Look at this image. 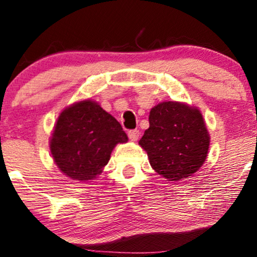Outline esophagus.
Instances as JSON below:
<instances>
[{
  "label": "esophagus",
  "mask_w": 257,
  "mask_h": 257,
  "mask_svg": "<svg viewBox=\"0 0 257 257\" xmlns=\"http://www.w3.org/2000/svg\"><path fill=\"white\" fill-rule=\"evenodd\" d=\"M140 136V131L138 129H133V131L128 132V138L132 140V141H138Z\"/></svg>",
  "instance_id": "1"
}]
</instances>
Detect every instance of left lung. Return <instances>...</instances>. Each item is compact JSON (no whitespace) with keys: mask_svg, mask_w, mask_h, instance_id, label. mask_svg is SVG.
I'll return each instance as SVG.
<instances>
[{"mask_svg":"<svg viewBox=\"0 0 257 257\" xmlns=\"http://www.w3.org/2000/svg\"><path fill=\"white\" fill-rule=\"evenodd\" d=\"M139 143L159 175L179 181L193 175L206 161L209 134L198 109L168 101L150 110L149 128Z\"/></svg>","mask_w":257,"mask_h":257,"instance_id":"8db88e82","label":"left lung"}]
</instances>
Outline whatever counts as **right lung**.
Masks as SVG:
<instances>
[{
  "instance_id": "right-lung-1",
  "label": "right lung",
  "mask_w": 257,
  "mask_h": 257,
  "mask_svg": "<svg viewBox=\"0 0 257 257\" xmlns=\"http://www.w3.org/2000/svg\"><path fill=\"white\" fill-rule=\"evenodd\" d=\"M128 141L119 123L90 100L64 109L57 118L50 150L60 170L77 181L93 180L117 143Z\"/></svg>"
}]
</instances>
